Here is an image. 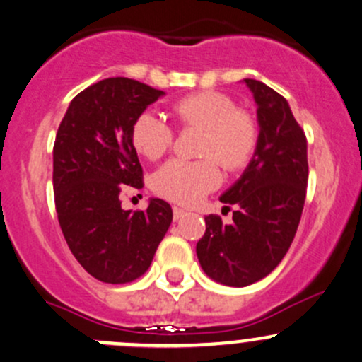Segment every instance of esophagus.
<instances>
[{
    "instance_id": "34e87169",
    "label": "esophagus",
    "mask_w": 362,
    "mask_h": 362,
    "mask_svg": "<svg viewBox=\"0 0 362 362\" xmlns=\"http://www.w3.org/2000/svg\"><path fill=\"white\" fill-rule=\"evenodd\" d=\"M187 211L182 208H178V206H173V220H180V218H184Z\"/></svg>"
}]
</instances>
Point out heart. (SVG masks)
I'll return each mask as SVG.
<instances>
[{"instance_id":"1","label":"heart","mask_w":362,"mask_h":362,"mask_svg":"<svg viewBox=\"0 0 362 362\" xmlns=\"http://www.w3.org/2000/svg\"><path fill=\"white\" fill-rule=\"evenodd\" d=\"M173 113L184 127L204 130L199 154L206 160H172L153 177V187L166 199L197 204L221 184V166L239 172L249 165L259 141L256 118L237 108L230 96L216 90H201L178 99ZM132 144L148 160H158L173 144V129L165 118L146 110L134 120Z\"/></svg>"}]
</instances>
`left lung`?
<instances>
[{"instance_id": "1", "label": "left lung", "mask_w": 362, "mask_h": 362, "mask_svg": "<svg viewBox=\"0 0 362 362\" xmlns=\"http://www.w3.org/2000/svg\"><path fill=\"white\" fill-rule=\"evenodd\" d=\"M257 110L259 141L239 180L220 196L235 204L233 223L206 216L197 242L201 268L230 287H247L268 276L291 247L308 187V141L288 101L263 82L244 78Z\"/></svg>"}]
</instances>
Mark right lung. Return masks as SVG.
I'll return each mask as SVG.
<instances>
[{
	"mask_svg": "<svg viewBox=\"0 0 362 362\" xmlns=\"http://www.w3.org/2000/svg\"><path fill=\"white\" fill-rule=\"evenodd\" d=\"M161 96L132 78H105L71 99L59 123L53 148L58 221L75 259L105 284L146 273L172 223V208L158 197L136 213L120 202L123 185L142 187L134 120Z\"/></svg>",
	"mask_w": 362,
	"mask_h": 362,
	"instance_id": "add662e5",
	"label": "right lung"
}]
</instances>
